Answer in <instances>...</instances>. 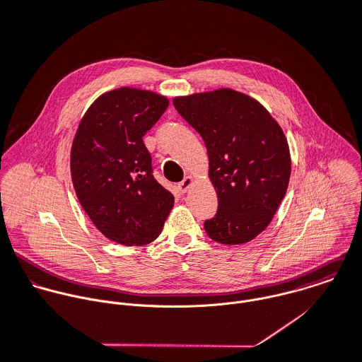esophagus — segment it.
I'll return each instance as SVG.
<instances>
[{
    "label": "esophagus",
    "instance_id": "esophagus-1",
    "mask_svg": "<svg viewBox=\"0 0 362 362\" xmlns=\"http://www.w3.org/2000/svg\"><path fill=\"white\" fill-rule=\"evenodd\" d=\"M193 182H194V179H193L192 176H186V177L177 185L179 192H180V193H186V192L189 190V187L193 185Z\"/></svg>",
    "mask_w": 362,
    "mask_h": 362
}]
</instances>
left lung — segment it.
Returning a JSON list of instances; mask_svg holds the SVG:
<instances>
[{"instance_id": "8db88e82", "label": "left lung", "mask_w": 362, "mask_h": 362, "mask_svg": "<svg viewBox=\"0 0 362 362\" xmlns=\"http://www.w3.org/2000/svg\"><path fill=\"white\" fill-rule=\"evenodd\" d=\"M177 112L202 135L218 210L206 220L220 244L250 243L272 221L291 179L285 134L255 98L233 88L173 98Z\"/></svg>"}]
</instances>
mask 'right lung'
<instances>
[{"instance_id":"add662e5","label":"right lung","mask_w":362,"mask_h":362,"mask_svg":"<svg viewBox=\"0 0 362 362\" xmlns=\"http://www.w3.org/2000/svg\"><path fill=\"white\" fill-rule=\"evenodd\" d=\"M168 105L158 93L121 87L101 94L80 119L70 152L73 187L95 228L114 243H152L173 207L142 141Z\"/></svg>"}]
</instances>
